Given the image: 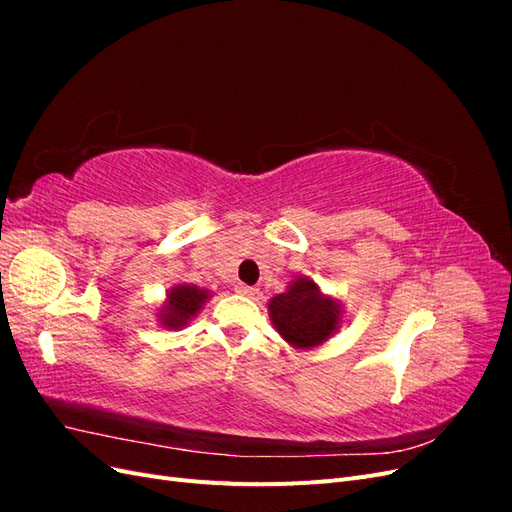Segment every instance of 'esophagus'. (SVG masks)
<instances>
[{
  "label": "esophagus",
  "mask_w": 512,
  "mask_h": 512,
  "mask_svg": "<svg viewBox=\"0 0 512 512\" xmlns=\"http://www.w3.org/2000/svg\"><path fill=\"white\" fill-rule=\"evenodd\" d=\"M235 290L239 292V294H243V297H258V288H254V286H245V284H237L235 286Z\"/></svg>",
  "instance_id": "obj_1"
}]
</instances>
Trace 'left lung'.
Listing matches in <instances>:
<instances>
[{
	"label": "left lung",
	"instance_id": "obj_1",
	"mask_svg": "<svg viewBox=\"0 0 512 512\" xmlns=\"http://www.w3.org/2000/svg\"><path fill=\"white\" fill-rule=\"evenodd\" d=\"M273 329L294 350H314L342 331L346 322L344 303L322 292L307 275L288 282L286 292L267 303Z\"/></svg>",
	"mask_w": 512,
	"mask_h": 512
}]
</instances>
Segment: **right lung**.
Masks as SVG:
<instances>
[{
  "mask_svg": "<svg viewBox=\"0 0 512 512\" xmlns=\"http://www.w3.org/2000/svg\"><path fill=\"white\" fill-rule=\"evenodd\" d=\"M213 297L209 288L196 284H175L164 294V301L153 309L158 324L166 331H181L196 318L200 309Z\"/></svg>",
  "mask_w": 512,
  "mask_h": 512,
  "instance_id": "1",
  "label": "right lung"
}]
</instances>
